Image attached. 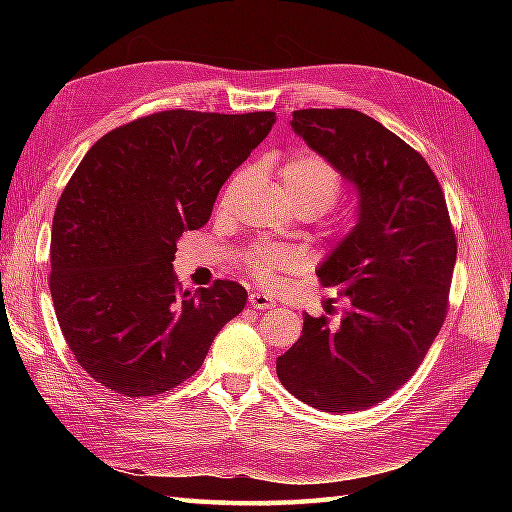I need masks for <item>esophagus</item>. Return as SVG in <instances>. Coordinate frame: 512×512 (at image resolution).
Returning <instances> with one entry per match:
<instances>
[{"instance_id":"esophagus-1","label":"esophagus","mask_w":512,"mask_h":512,"mask_svg":"<svg viewBox=\"0 0 512 512\" xmlns=\"http://www.w3.org/2000/svg\"><path fill=\"white\" fill-rule=\"evenodd\" d=\"M248 303L257 310H273L277 306V301L270 295H264V292H250Z\"/></svg>"}]
</instances>
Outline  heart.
<instances>
[{"instance_id":"obj_1","label":"heart","mask_w":512,"mask_h":512,"mask_svg":"<svg viewBox=\"0 0 512 512\" xmlns=\"http://www.w3.org/2000/svg\"><path fill=\"white\" fill-rule=\"evenodd\" d=\"M281 187L297 211L319 215L339 200L343 176L328 158L314 151H299L281 167ZM244 264L259 284L273 286L281 273L299 268L301 257L297 250L279 244H255L244 253Z\"/></svg>"}]
</instances>
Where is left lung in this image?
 <instances>
[{
	"mask_svg": "<svg viewBox=\"0 0 512 512\" xmlns=\"http://www.w3.org/2000/svg\"><path fill=\"white\" fill-rule=\"evenodd\" d=\"M292 129L361 193L358 224L319 268L350 303L341 321L303 317L277 358L292 396L330 413L363 411L416 374L449 312L458 239L436 173L363 112H292ZM330 312V310H328Z\"/></svg>",
	"mask_w": 512,
	"mask_h": 512,
	"instance_id": "1",
	"label": "left lung"
}]
</instances>
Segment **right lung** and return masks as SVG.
Segmentation results:
<instances>
[{"label": "right lung", "instance_id": "obj_1", "mask_svg": "<svg viewBox=\"0 0 512 512\" xmlns=\"http://www.w3.org/2000/svg\"><path fill=\"white\" fill-rule=\"evenodd\" d=\"M275 121V112H156L83 156L52 217L50 295L65 343L96 383L129 398L165 394L198 372L215 334L244 310L237 281L182 290L173 259Z\"/></svg>", "mask_w": 512, "mask_h": 512}]
</instances>
